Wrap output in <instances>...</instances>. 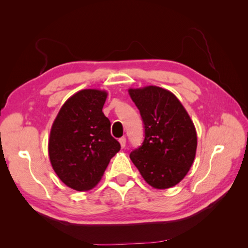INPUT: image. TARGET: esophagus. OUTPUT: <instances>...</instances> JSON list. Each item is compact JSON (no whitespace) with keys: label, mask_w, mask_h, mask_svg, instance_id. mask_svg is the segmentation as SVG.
<instances>
[{"label":"esophagus","mask_w":248,"mask_h":248,"mask_svg":"<svg viewBox=\"0 0 248 248\" xmlns=\"http://www.w3.org/2000/svg\"><path fill=\"white\" fill-rule=\"evenodd\" d=\"M119 143H120L121 148H124V147H125V138H120Z\"/></svg>","instance_id":"1"}]
</instances>
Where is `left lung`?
Returning <instances> with one entry per match:
<instances>
[{
	"label": "left lung",
	"mask_w": 248,
	"mask_h": 248,
	"mask_svg": "<svg viewBox=\"0 0 248 248\" xmlns=\"http://www.w3.org/2000/svg\"><path fill=\"white\" fill-rule=\"evenodd\" d=\"M143 119V143L130 154L145 181L155 188L180 182L192 166L197 148L193 121L172 93L157 86L129 89Z\"/></svg>",
	"instance_id": "1"
}]
</instances>
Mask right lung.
<instances>
[{
    "label": "right lung",
    "mask_w": 248,
    "mask_h": 248,
    "mask_svg": "<svg viewBox=\"0 0 248 248\" xmlns=\"http://www.w3.org/2000/svg\"><path fill=\"white\" fill-rule=\"evenodd\" d=\"M108 93L83 89L62 105L52 125L49 156L56 175L76 191H88L100 181L109 160L120 150L110 135L102 108Z\"/></svg>",
    "instance_id": "add662e5"
}]
</instances>
